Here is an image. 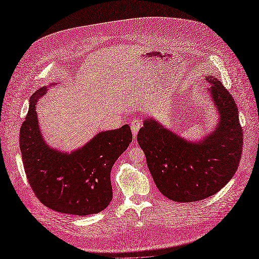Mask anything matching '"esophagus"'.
I'll list each match as a JSON object with an SVG mask.
<instances>
[{"label":"esophagus","mask_w":259,"mask_h":259,"mask_svg":"<svg viewBox=\"0 0 259 259\" xmlns=\"http://www.w3.org/2000/svg\"><path fill=\"white\" fill-rule=\"evenodd\" d=\"M140 127H142V121H140V119H134L131 122V128H132L133 136L134 137L137 136Z\"/></svg>","instance_id":"34e87169"}]
</instances>
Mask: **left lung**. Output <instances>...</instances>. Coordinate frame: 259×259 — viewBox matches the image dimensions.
Wrapping results in <instances>:
<instances>
[{
	"label": "left lung",
	"mask_w": 259,
	"mask_h": 259,
	"mask_svg": "<svg viewBox=\"0 0 259 259\" xmlns=\"http://www.w3.org/2000/svg\"><path fill=\"white\" fill-rule=\"evenodd\" d=\"M206 80L221 122L203 142L187 143L150 119L137 135L156 187L175 202L211 197L233 177L240 164L243 130L237 104L218 80L210 75Z\"/></svg>",
	"instance_id": "left-lung-1"
}]
</instances>
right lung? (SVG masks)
<instances>
[{
    "label": "right lung",
    "instance_id": "obj_1",
    "mask_svg": "<svg viewBox=\"0 0 259 259\" xmlns=\"http://www.w3.org/2000/svg\"><path fill=\"white\" fill-rule=\"evenodd\" d=\"M46 88L31 97L20 127L19 147L31 189L42 204L65 214L99 213L112 200L110 174L113 164L133 140L131 127L99 133L71 154L45 145L38 128L35 104Z\"/></svg>",
    "mask_w": 259,
    "mask_h": 259
}]
</instances>
